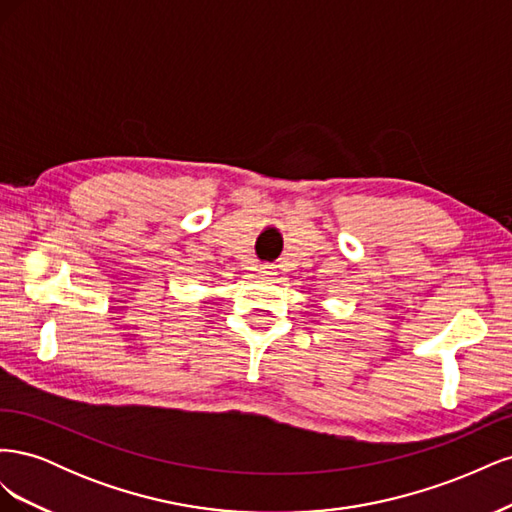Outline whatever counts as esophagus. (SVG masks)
<instances>
[{
	"instance_id": "34e87169",
	"label": "esophagus",
	"mask_w": 512,
	"mask_h": 512,
	"mask_svg": "<svg viewBox=\"0 0 512 512\" xmlns=\"http://www.w3.org/2000/svg\"><path fill=\"white\" fill-rule=\"evenodd\" d=\"M260 275L262 277H273V275H277V267L275 265H260Z\"/></svg>"
}]
</instances>
